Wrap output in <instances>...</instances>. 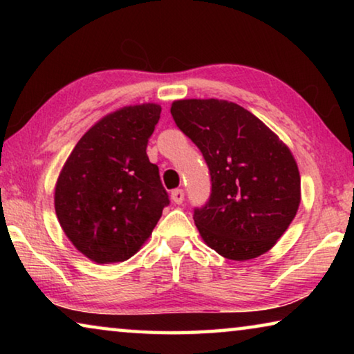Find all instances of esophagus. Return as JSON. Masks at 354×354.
<instances>
[{
    "label": "esophagus",
    "mask_w": 354,
    "mask_h": 354,
    "mask_svg": "<svg viewBox=\"0 0 354 354\" xmlns=\"http://www.w3.org/2000/svg\"><path fill=\"white\" fill-rule=\"evenodd\" d=\"M171 200L173 203H176V205H181L184 201V190L183 189H176L171 192Z\"/></svg>",
    "instance_id": "obj_1"
}]
</instances>
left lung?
<instances>
[{"label": "left lung", "instance_id": "1", "mask_svg": "<svg viewBox=\"0 0 354 354\" xmlns=\"http://www.w3.org/2000/svg\"><path fill=\"white\" fill-rule=\"evenodd\" d=\"M170 112L211 171V198L194 214L203 241L231 261L267 253L301 201V179L289 147L232 101L176 100Z\"/></svg>", "mask_w": 354, "mask_h": 354}]
</instances>
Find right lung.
Returning a JSON list of instances; mask_svg holds the SVG:
<instances>
[{"instance_id":"right-lung-1","label":"right lung","mask_w":354,"mask_h":354,"mask_svg":"<svg viewBox=\"0 0 354 354\" xmlns=\"http://www.w3.org/2000/svg\"><path fill=\"white\" fill-rule=\"evenodd\" d=\"M160 109L158 103H142L107 113L81 137L59 173V225L95 263L134 256L169 205L158 165L147 156Z\"/></svg>"}]
</instances>
